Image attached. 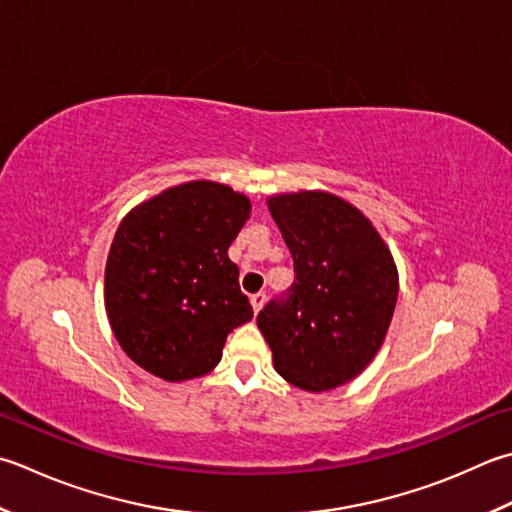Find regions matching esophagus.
<instances>
[{
  "mask_svg": "<svg viewBox=\"0 0 512 512\" xmlns=\"http://www.w3.org/2000/svg\"><path fill=\"white\" fill-rule=\"evenodd\" d=\"M264 302H266V293H255L253 297H250V304H253L255 313H259V310H262Z\"/></svg>",
  "mask_w": 512,
  "mask_h": 512,
  "instance_id": "obj_1",
  "label": "esophagus"
}]
</instances>
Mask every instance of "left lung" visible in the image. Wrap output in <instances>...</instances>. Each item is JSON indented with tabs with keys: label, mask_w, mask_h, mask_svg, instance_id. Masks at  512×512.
Instances as JSON below:
<instances>
[{
	"label": "left lung",
	"mask_w": 512,
	"mask_h": 512,
	"mask_svg": "<svg viewBox=\"0 0 512 512\" xmlns=\"http://www.w3.org/2000/svg\"><path fill=\"white\" fill-rule=\"evenodd\" d=\"M295 262V282L257 326L288 384L310 393L355 379L382 348L395 313L399 275L373 222L326 190L268 197Z\"/></svg>",
	"instance_id": "8db88e82"
}]
</instances>
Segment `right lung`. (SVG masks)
I'll use <instances>...</instances> for the list:
<instances>
[{
	"mask_svg": "<svg viewBox=\"0 0 512 512\" xmlns=\"http://www.w3.org/2000/svg\"><path fill=\"white\" fill-rule=\"evenodd\" d=\"M250 199L197 179L137 204L108 250L104 304L124 353L150 375L186 382L210 373L233 328L253 319L228 248Z\"/></svg>",
	"mask_w": 512,
	"mask_h": 512,
	"instance_id": "1",
	"label": "right lung"
}]
</instances>
